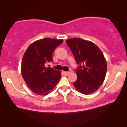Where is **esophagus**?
Here are the masks:
<instances>
[{
	"mask_svg": "<svg viewBox=\"0 0 127 127\" xmlns=\"http://www.w3.org/2000/svg\"><path fill=\"white\" fill-rule=\"evenodd\" d=\"M72 72V70H69V71H67V72H64V74H65V75H69V74L71 73Z\"/></svg>",
	"mask_w": 127,
	"mask_h": 127,
	"instance_id": "esophagus-1",
	"label": "esophagus"
}]
</instances>
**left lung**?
<instances>
[{"instance_id": "left-lung-1", "label": "left lung", "mask_w": 127, "mask_h": 127, "mask_svg": "<svg viewBox=\"0 0 127 127\" xmlns=\"http://www.w3.org/2000/svg\"><path fill=\"white\" fill-rule=\"evenodd\" d=\"M66 44L79 65L76 70L74 87L83 94L93 93L103 83L106 74L107 62L103 53L94 43L80 38L67 40Z\"/></svg>"}]
</instances>
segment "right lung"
Listing matches in <instances>:
<instances>
[{"label":"right lung","mask_w":127,"mask_h":127,"mask_svg":"<svg viewBox=\"0 0 127 127\" xmlns=\"http://www.w3.org/2000/svg\"><path fill=\"white\" fill-rule=\"evenodd\" d=\"M63 40L44 38L35 41L27 48L21 62L22 77L29 88L37 95H46L61 78V72L46 64L53 62V53Z\"/></svg>","instance_id":"add662e5"}]
</instances>
